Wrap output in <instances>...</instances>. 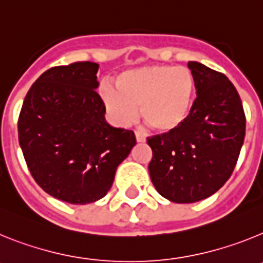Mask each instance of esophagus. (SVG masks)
<instances>
[{"mask_svg": "<svg viewBox=\"0 0 263 263\" xmlns=\"http://www.w3.org/2000/svg\"><path fill=\"white\" fill-rule=\"evenodd\" d=\"M136 139H137V142H145L146 137H145V134L139 133V132H136Z\"/></svg>", "mask_w": 263, "mask_h": 263, "instance_id": "esophagus-1", "label": "esophagus"}]
</instances>
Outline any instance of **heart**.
I'll use <instances>...</instances> for the list:
<instances>
[{"label": "heart", "mask_w": 263, "mask_h": 263, "mask_svg": "<svg viewBox=\"0 0 263 263\" xmlns=\"http://www.w3.org/2000/svg\"><path fill=\"white\" fill-rule=\"evenodd\" d=\"M117 89L105 84L100 96L113 122L125 126L141 116L158 132H175L187 122L196 97V81L187 67L148 66L122 72Z\"/></svg>", "instance_id": "obj_1"}]
</instances>
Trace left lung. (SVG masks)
<instances>
[{
    "instance_id": "8db88e82",
    "label": "left lung",
    "mask_w": 263,
    "mask_h": 263,
    "mask_svg": "<svg viewBox=\"0 0 263 263\" xmlns=\"http://www.w3.org/2000/svg\"><path fill=\"white\" fill-rule=\"evenodd\" d=\"M196 81L190 118L170 133L147 137L150 178L174 203L210 197L231 178L245 138L246 117L232 81L197 62H188Z\"/></svg>"
}]
</instances>
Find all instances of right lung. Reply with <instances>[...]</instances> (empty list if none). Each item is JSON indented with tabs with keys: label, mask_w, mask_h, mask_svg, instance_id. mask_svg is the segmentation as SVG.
<instances>
[{
	"label": "right lung",
	"mask_w": 263,
	"mask_h": 263,
	"mask_svg": "<svg viewBox=\"0 0 263 263\" xmlns=\"http://www.w3.org/2000/svg\"><path fill=\"white\" fill-rule=\"evenodd\" d=\"M97 71L92 62L47 69L29 89L18 118L20 145L34 180L71 204L105 196L118 164L136 145L133 130L106 124Z\"/></svg>",
	"instance_id": "obj_1"
}]
</instances>
